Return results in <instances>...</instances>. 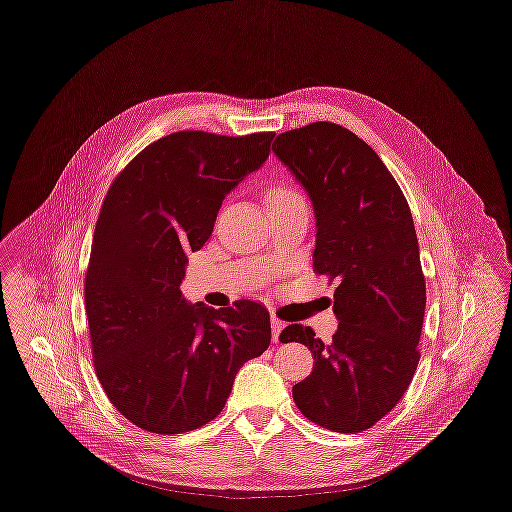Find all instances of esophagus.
Masks as SVG:
<instances>
[{
	"mask_svg": "<svg viewBox=\"0 0 512 512\" xmlns=\"http://www.w3.org/2000/svg\"><path fill=\"white\" fill-rule=\"evenodd\" d=\"M271 327H273V342L279 344V335H281L285 323L281 319H277V317H271Z\"/></svg>",
	"mask_w": 512,
	"mask_h": 512,
	"instance_id": "1",
	"label": "esophagus"
}]
</instances>
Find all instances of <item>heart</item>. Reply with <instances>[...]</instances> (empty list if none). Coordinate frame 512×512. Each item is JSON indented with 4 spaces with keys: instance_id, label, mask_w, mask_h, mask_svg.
<instances>
[{
    "instance_id": "heart-1",
    "label": "heart",
    "mask_w": 512,
    "mask_h": 512,
    "mask_svg": "<svg viewBox=\"0 0 512 512\" xmlns=\"http://www.w3.org/2000/svg\"><path fill=\"white\" fill-rule=\"evenodd\" d=\"M291 197H299L295 191L287 189V187H275L271 193H269V201L273 199H291Z\"/></svg>"
}]
</instances>
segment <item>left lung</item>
<instances>
[{"label":"left lung","instance_id":"1","mask_svg":"<svg viewBox=\"0 0 512 512\" xmlns=\"http://www.w3.org/2000/svg\"><path fill=\"white\" fill-rule=\"evenodd\" d=\"M273 152L313 205V269L339 281L329 344L299 323L279 335L315 360L293 400L307 420L356 434L398 404L420 360L426 283L412 213L382 158L344 126L283 132Z\"/></svg>","mask_w":512,"mask_h":512}]
</instances>
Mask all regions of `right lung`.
<instances>
[{"instance_id":"1","label":"right lung","mask_w":512,"mask_h":512,"mask_svg":"<svg viewBox=\"0 0 512 512\" xmlns=\"http://www.w3.org/2000/svg\"><path fill=\"white\" fill-rule=\"evenodd\" d=\"M273 136L168 134L104 199L86 273L92 354L106 396L142 430L183 434L211 422L239 368L271 344L263 305H193L181 283L187 255L211 237L223 199L263 166Z\"/></svg>"}]
</instances>
